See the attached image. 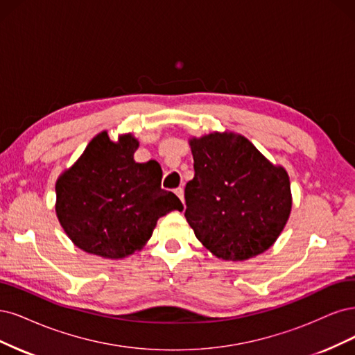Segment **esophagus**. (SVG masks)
Listing matches in <instances>:
<instances>
[{
    "label": "esophagus",
    "mask_w": 355,
    "mask_h": 355,
    "mask_svg": "<svg viewBox=\"0 0 355 355\" xmlns=\"http://www.w3.org/2000/svg\"><path fill=\"white\" fill-rule=\"evenodd\" d=\"M175 194L180 198V200L184 203V190H182L181 187H178V189H175Z\"/></svg>",
    "instance_id": "obj_1"
}]
</instances>
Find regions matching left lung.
Here are the masks:
<instances>
[{
  "instance_id": "left-lung-1",
  "label": "left lung",
  "mask_w": 355,
  "mask_h": 355,
  "mask_svg": "<svg viewBox=\"0 0 355 355\" xmlns=\"http://www.w3.org/2000/svg\"><path fill=\"white\" fill-rule=\"evenodd\" d=\"M194 177L186 220L208 250L225 261L254 258L272 246L289 220V175L246 137L212 132L191 139Z\"/></svg>"
}]
</instances>
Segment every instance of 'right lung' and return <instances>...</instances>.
<instances>
[{
    "label": "right lung",
    "instance_id": "obj_1",
    "mask_svg": "<svg viewBox=\"0 0 355 355\" xmlns=\"http://www.w3.org/2000/svg\"><path fill=\"white\" fill-rule=\"evenodd\" d=\"M137 148L139 140L131 134L112 141L103 131L55 182L57 218L88 254L110 259L132 255L161 216L182 211L175 194L161 189L159 164L134 161Z\"/></svg>",
    "mask_w": 355,
    "mask_h": 355
}]
</instances>
